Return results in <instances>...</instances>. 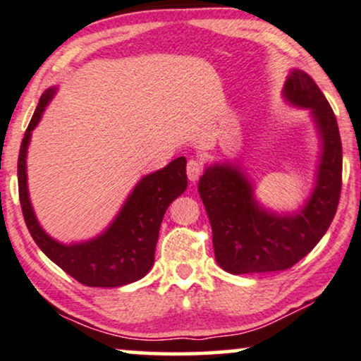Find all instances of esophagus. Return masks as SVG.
<instances>
[{"label": "esophagus", "mask_w": 361, "mask_h": 361, "mask_svg": "<svg viewBox=\"0 0 361 361\" xmlns=\"http://www.w3.org/2000/svg\"><path fill=\"white\" fill-rule=\"evenodd\" d=\"M202 172H204V164L200 159H190V161L187 162V177H189L190 182L199 180V177L202 176Z\"/></svg>", "instance_id": "34e87169"}]
</instances>
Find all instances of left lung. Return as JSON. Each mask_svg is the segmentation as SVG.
Masks as SVG:
<instances>
[{
  "mask_svg": "<svg viewBox=\"0 0 361 361\" xmlns=\"http://www.w3.org/2000/svg\"><path fill=\"white\" fill-rule=\"evenodd\" d=\"M285 96L293 104L310 107L324 140L317 187L302 212L277 217L262 210L242 172L227 164L209 167L199 180L212 227L215 260L231 274L277 272L293 267L325 235L338 207L343 156L334 109L303 71L290 74Z\"/></svg>",
  "mask_w": 361,
  "mask_h": 361,
  "instance_id": "obj_1",
  "label": "left lung"
}]
</instances>
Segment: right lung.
<instances>
[{"mask_svg":"<svg viewBox=\"0 0 361 361\" xmlns=\"http://www.w3.org/2000/svg\"><path fill=\"white\" fill-rule=\"evenodd\" d=\"M54 94L48 89L23 137L18 156V190L23 217L36 245L64 272L86 287H121L142 279L154 264V252L164 214L187 187L185 157L174 159L164 169L146 176L133 190L114 224L94 240L63 245L53 240L37 224L27 197L26 151L31 130L39 123L44 107Z\"/></svg>","mask_w":361,"mask_h":361,"instance_id":"1","label":"right lung"}]
</instances>
